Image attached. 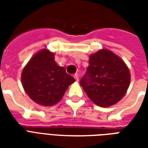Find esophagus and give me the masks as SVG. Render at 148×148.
Instances as JSON below:
<instances>
[{
    "instance_id": "34e87169",
    "label": "esophagus",
    "mask_w": 148,
    "mask_h": 148,
    "mask_svg": "<svg viewBox=\"0 0 148 148\" xmlns=\"http://www.w3.org/2000/svg\"><path fill=\"white\" fill-rule=\"evenodd\" d=\"M74 78H75V80H76V81L79 80V77H78V74H74Z\"/></svg>"
}]
</instances>
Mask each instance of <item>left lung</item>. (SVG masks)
<instances>
[{
  "label": "left lung",
  "instance_id": "8db88e82",
  "mask_svg": "<svg viewBox=\"0 0 148 148\" xmlns=\"http://www.w3.org/2000/svg\"><path fill=\"white\" fill-rule=\"evenodd\" d=\"M130 83L129 70L124 61L109 50L90 55L89 67L80 81L93 102L109 107L124 96Z\"/></svg>",
  "mask_w": 148,
  "mask_h": 148
}]
</instances>
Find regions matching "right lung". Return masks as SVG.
Masks as SVG:
<instances>
[{
  "instance_id": "right-lung-1",
  "label": "right lung",
  "mask_w": 148,
  "mask_h": 148,
  "mask_svg": "<svg viewBox=\"0 0 148 148\" xmlns=\"http://www.w3.org/2000/svg\"><path fill=\"white\" fill-rule=\"evenodd\" d=\"M55 55L43 49L31 58L21 76L25 92L39 105L51 106L58 103L75 79L66 69L58 66Z\"/></svg>"
}]
</instances>
